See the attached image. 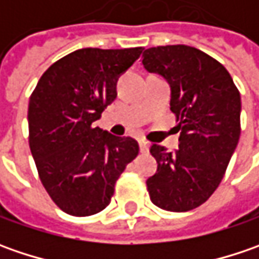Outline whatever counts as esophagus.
<instances>
[{
  "label": "esophagus",
  "mask_w": 259,
  "mask_h": 259,
  "mask_svg": "<svg viewBox=\"0 0 259 259\" xmlns=\"http://www.w3.org/2000/svg\"><path fill=\"white\" fill-rule=\"evenodd\" d=\"M138 143H140V151H141V153H148L150 144H148V143H147L145 140H140Z\"/></svg>",
  "instance_id": "1"
}]
</instances>
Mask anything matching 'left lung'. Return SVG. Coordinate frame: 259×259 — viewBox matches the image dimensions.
Returning a JSON list of instances; mask_svg holds the SVG:
<instances>
[{"label":"left lung","instance_id":"1","mask_svg":"<svg viewBox=\"0 0 259 259\" xmlns=\"http://www.w3.org/2000/svg\"><path fill=\"white\" fill-rule=\"evenodd\" d=\"M143 65L170 83V109L180 130L177 150L151 145L158 165L147 190L160 209L187 212L203 204L224 179L241 135V95L225 66L196 47H151Z\"/></svg>","mask_w":259,"mask_h":259}]
</instances>
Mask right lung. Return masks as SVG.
<instances>
[{"instance_id": "right-lung-1", "label": "right lung", "mask_w": 259, "mask_h": 259, "mask_svg": "<svg viewBox=\"0 0 259 259\" xmlns=\"http://www.w3.org/2000/svg\"><path fill=\"white\" fill-rule=\"evenodd\" d=\"M141 53L143 47L76 50L50 66L30 96V150L46 192L65 213L104 210L118 177L138 155L134 138L94 122L116 98L118 76Z\"/></svg>"}]
</instances>
